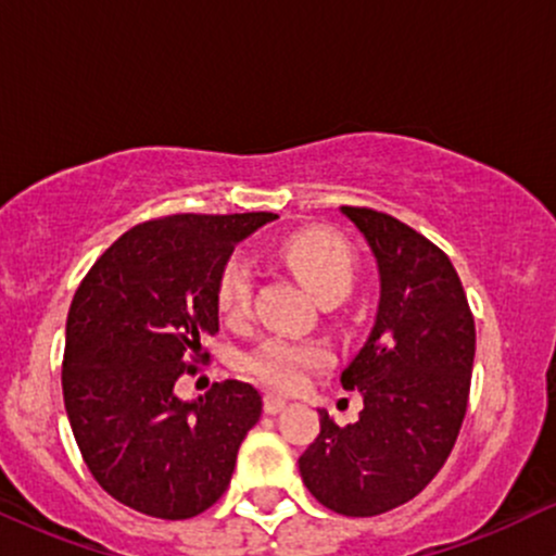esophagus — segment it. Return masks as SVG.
Segmentation results:
<instances>
[{
    "label": "esophagus",
    "instance_id": "obj_1",
    "mask_svg": "<svg viewBox=\"0 0 556 556\" xmlns=\"http://www.w3.org/2000/svg\"><path fill=\"white\" fill-rule=\"evenodd\" d=\"M285 407H287L285 397H279V394H274V392L264 394V410L269 413V416H277V413H282Z\"/></svg>",
    "mask_w": 556,
    "mask_h": 556
}]
</instances>
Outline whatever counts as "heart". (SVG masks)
I'll return each mask as SVG.
<instances>
[{
	"instance_id": "b5f03b06",
	"label": "heart",
	"mask_w": 556,
	"mask_h": 556,
	"mask_svg": "<svg viewBox=\"0 0 556 556\" xmlns=\"http://www.w3.org/2000/svg\"><path fill=\"white\" fill-rule=\"evenodd\" d=\"M279 256L292 274L314 292L318 303H340L353 290L355 258L340 235L321 227L298 229L287 235L279 245ZM216 303L219 311L232 321L248 314L251 303V269L242 261H229L219 274L216 285ZM327 353L318 344L266 340L256 353L248 358V368L266 384L290 389L300 384L308 368L324 366Z\"/></svg>"
}]
</instances>
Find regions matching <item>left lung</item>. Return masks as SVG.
I'll return each instance as SVG.
<instances>
[{
	"mask_svg": "<svg viewBox=\"0 0 556 556\" xmlns=\"http://www.w3.org/2000/svg\"><path fill=\"white\" fill-rule=\"evenodd\" d=\"M371 248L379 308L371 334L342 371L363 410L321 431L300 455L303 483L324 507L371 518L410 502L442 470L460 433L476 324L452 261L394 216L340 206Z\"/></svg>",
	"mask_w": 556,
	"mask_h": 556,
	"instance_id": "obj_1",
	"label": "left lung"
}]
</instances>
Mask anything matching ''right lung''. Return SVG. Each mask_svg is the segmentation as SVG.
<instances>
[{"label":"right lung","mask_w":556,"mask_h":556,"mask_svg":"<svg viewBox=\"0 0 556 556\" xmlns=\"http://www.w3.org/2000/svg\"><path fill=\"white\" fill-rule=\"evenodd\" d=\"M277 214H175L125 232L86 274L67 314L62 392L99 486L162 520L225 494L261 394L238 379L203 397L175 384L219 331L216 285L235 245Z\"/></svg>","instance_id":"1"}]
</instances>
